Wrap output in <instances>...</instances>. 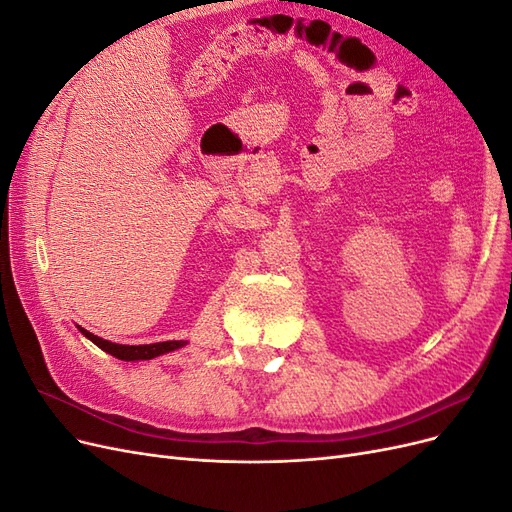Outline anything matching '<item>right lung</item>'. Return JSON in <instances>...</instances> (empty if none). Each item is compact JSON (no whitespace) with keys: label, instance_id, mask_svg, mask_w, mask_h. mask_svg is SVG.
Segmentation results:
<instances>
[{"label":"right lung","instance_id":"obj_1","mask_svg":"<svg viewBox=\"0 0 512 512\" xmlns=\"http://www.w3.org/2000/svg\"><path fill=\"white\" fill-rule=\"evenodd\" d=\"M79 331L91 339L98 348H102L104 352L113 354L115 359H121V361H149V359H156V356L160 354H166V352H173L177 348H183L188 342H183V339H175V342H158V344H143V346H123V344H113L108 342V339H102L94 333H89L85 329L79 327Z\"/></svg>","mask_w":512,"mask_h":512}]
</instances>
